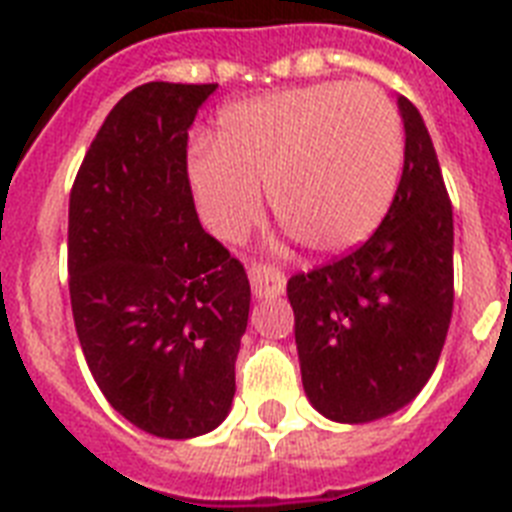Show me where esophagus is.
<instances>
[{
	"label": "esophagus",
	"instance_id": "1",
	"mask_svg": "<svg viewBox=\"0 0 512 512\" xmlns=\"http://www.w3.org/2000/svg\"><path fill=\"white\" fill-rule=\"evenodd\" d=\"M248 280H251L256 298H277V295L285 293L287 285L285 272H280L272 264H256V261L248 266Z\"/></svg>",
	"mask_w": 512,
	"mask_h": 512
}]
</instances>
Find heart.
Masks as SVG:
<instances>
[{
    "instance_id": "1",
    "label": "heart",
    "mask_w": 512,
    "mask_h": 512,
    "mask_svg": "<svg viewBox=\"0 0 512 512\" xmlns=\"http://www.w3.org/2000/svg\"><path fill=\"white\" fill-rule=\"evenodd\" d=\"M403 167L398 109L371 83H316L240 101L219 117L214 149L188 159L198 214L219 240H240L264 196L303 248L335 256L382 225Z\"/></svg>"
}]
</instances>
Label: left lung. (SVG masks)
Segmentation results:
<instances>
[{
  "mask_svg": "<svg viewBox=\"0 0 512 512\" xmlns=\"http://www.w3.org/2000/svg\"><path fill=\"white\" fill-rule=\"evenodd\" d=\"M405 162L358 251L287 282L308 403L337 424L390 416L424 390L453 316V206L432 135L400 96Z\"/></svg>",
  "mask_w": 512,
  "mask_h": 512,
  "instance_id": "1",
  "label": "left lung"
}]
</instances>
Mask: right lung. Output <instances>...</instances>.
I'll return each mask as SVG.
<instances>
[{
    "mask_svg": "<svg viewBox=\"0 0 512 512\" xmlns=\"http://www.w3.org/2000/svg\"><path fill=\"white\" fill-rule=\"evenodd\" d=\"M214 83H146L114 104L70 193L67 272L99 390L162 439L209 434L235 398L246 269L201 227L188 130Z\"/></svg>",
    "mask_w": 512,
    "mask_h": 512,
    "instance_id": "obj_1",
    "label": "right lung"
}]
</instances>
